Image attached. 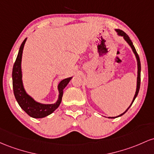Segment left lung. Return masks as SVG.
Returning a JSON list of instances; mask_svg holds the SVG:
<instances>
[{
	"mask_svg": "<svg viewBox=\"0 0 154 154\" xmlns=\"http://www.w3.org/2000/svg\"><path fill=\"white\" fill-rule=\"evenodd\" d=\"M116 32H117V35H119V36H122V37L124 38V39L126 41H127V43L129 45V46L131 47V49H132L133 53H134V55H135V57H136V60H137V88H136V91H135V94H134V97H133V100L132 101V103H131L130 105L129 106V108H127V110H125V111L123 113H122V114L117 116H115V117H108L109 119H115V118H117V117H119V116H122V115H124V113H126V112L128 110V109L129 108L131 107V105H132L133 102L134 101V100H135V98L137 97V94H138V92H139V89H140V71H141V65H140V58H139V56H138L137 51H136V49L135 48H134V45H133L132 41H131L130 38H129V37L128 35H127V34L125 33V32H124V31L119 30V29H116Z\"/></svg>",
	"mask_w": 154,
	"mask_h": 154,
	"instance_id": "left-lung-1",
	"label": "left lung"
}]
</instances>
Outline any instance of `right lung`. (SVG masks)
<instances>
[{"label": "right lung", "instance_id": "right-lung-1", "mask_svg": "<svg viewBox=\"0 0 154 154\" xmlns=\"http://www.w3.org/2000/svg\"><path fill=\"white\" fill-rule=\"evenodd\" d=\"M27 38L24 40L20 46L18 55L15 61L12 70V82H13V90L17 103L21 107V108L27 114L35 119H41L47 116L52 113L62 101L63 95V89L68 84L69 82L72 77H69L63 79L59 82L57 85L58 89V99L56 103L52 104H44L35 101L30 95H29L25 91L22 82V57L23 52L24 46Z\"/></svg>", "mask_w": 154, "mask_h": 154}]
</instances>
